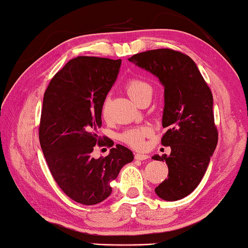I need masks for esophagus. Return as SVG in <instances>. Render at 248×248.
Listing matches in <instances>:
<instances>
[{"label": "esophagus", "mask_w": 248, "mask_h": 248, "mask_svg": "<svg viewBox=\"0 0 248 248\" xmlns=\"http://www.w3.org/2000/svg\"><path fill=\"white\" fill-rule=\"evenodd\" d=\"M148 158H149V155H145V154H140V152H139V154L135 155V159H138V160H147Z\"/></svg>", "instance_id": "34e87169"}]
</instances>
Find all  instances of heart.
<instances>
[{
    "mask_svg": "<svg viewBox=\"0 0 248 248\" xmlns=\"http://www.w3.org/2000/svg\"><path fill=\"white\" fill-rule=\"evenodd\" d=\"M125 89H126V93L131 97V99L138 103L145 93L151 91V87L145 81L138 79V78H133V79L127 81ZM108 108H109V98L107 97L105 98L103 104H101V114L105 117L108 114ZM149 133H150V131L148 128H133V130H128L125 132L122 135V140L133 148H142L144 144V139Z\"/></svg>",
    "mask_w": 248,
    "mask_h": 248,
    "instance_id": "heart-1",
    "label": "heart"
}]
</instances>
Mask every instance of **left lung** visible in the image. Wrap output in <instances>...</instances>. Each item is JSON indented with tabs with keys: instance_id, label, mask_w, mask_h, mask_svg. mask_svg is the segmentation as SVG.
Segmentation results:
<instances>
[{
	"instance_id": "obj_1",
	"label": "left lung",
	"mask_w": 248,
	"mask_h": 248,
	"mask_svg": "<svg viewBox=\"0 0 248 248\" xmlns=\"http://www.w3.org/2000/svg\"><path fill=\"white\" fill-rule=\"evenodd\" d=\"M155 76L165 87L161 144L170 155L152 159L166 161L168 178L155 188L166 201H177L198 187L218 143L212 93L191 57L169 48L152 49L128 59Z\"/></svg>"
}]
</instances>
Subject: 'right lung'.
<instances>
[{"instance_id":"1","label":"right lung","mask_w":248,"mask_h":248,"mask_svg":"<svg viewBox=\"0 0 248 248\" xmlns=\"http://www.w3.org/2000/svg\"><path fill=\"white\" fill-rule=\"evenodd\" d=\"M122 61L78 56L61 69L44 94L39 141L46 162L61 189L84 205L103 202L111 193L110 182L134 159L121 144L106 157L94 159L96 144L113 147L98 135L101 104L116 81Z\"/></svg>"}]
</instances>
